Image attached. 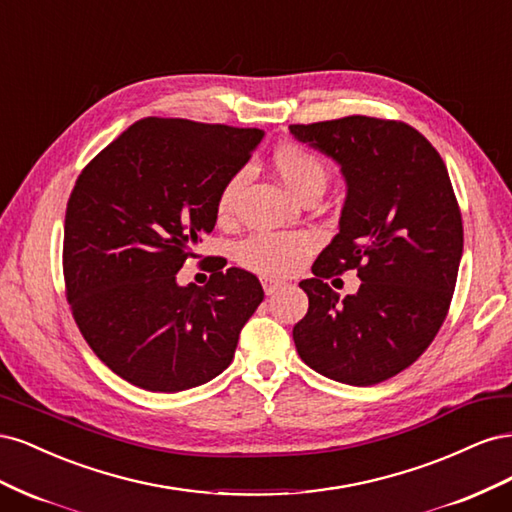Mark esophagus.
<instances>
[{
  "label": "esophagus",
  "instance_id": "1",
  "mask_svg": "<svg viewBox=\"0 0 512 512\" xmlns=\"http://www.w3.org/2000/svg\"><path fill=\"white\" fill-rule=\"evenodd\" d=\"M284 286L282 280H275V277H262V288H265L267 294H273Z\"/></svg>",
  "mask_w": 512,
  "mask_h": 512
}]
</instances>
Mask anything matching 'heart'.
<instances>
[{
	"label": "heart",
	"mask_w": 512,
	"mask_h": 512,
	"mask_svg": "<svg viewBox=\"0 0 512 512\" xmlns=\"http://www.w3.org/2000/svg\"><path fill=\"white\" fill-rule=\"evenodd\" d=\"M275 173L282 177L288 188L301 198L320 196L329 183V166L314 151L299 143H280L271 153ZM245 173H232L215 198V213L220 222H232L237 215L239 194L243 190ZM318 239L312 232H277L260 230L237 245V260L245 269L265 277H286L297 273L307 256L316 250Z\"/></svg>",
	"instance_id": "obj_1"
}]
</instances>
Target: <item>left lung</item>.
<instances>
[{
  "mask_svg": "<svg viewBox=\"0 0 512 512\" xmlns=\"http://www.w3.org/2000/svg\"><path fill=\"white\" fill-rule=\"evenodd\" d=\"M348 183L339 232L299 286L309 309L294 324L301 359L331 380L371 386L421 356L451 307L463 224L444 160L404 121L350 115L294 123ZM354 268L362 286L339 300L326 284Z\"/></svg>",
  "mask_w": 512,
  "mask_h": 512,
  "instance_id": "left-lung-1",
  "label": "left lung"
}]
</instances>
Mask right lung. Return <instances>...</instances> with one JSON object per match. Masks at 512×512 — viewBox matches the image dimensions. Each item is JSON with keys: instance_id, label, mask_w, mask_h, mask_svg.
<instances>
[{"instance_id": "1", "label": "right lung", "mask_w": 512, "mask_h": 512, "mask_svg": "<svg viewBox=\"0 0 512 512\" xmlns=\"http://www.w3.org/2000/svg\"><path fill=\"white\" fill-rule=\"evenodd\" d=\"M262 130L145 117L76 179L64 224V282L98 359L138 389L177 393L230 365L265 292L250 271L205 258L209 282L177 271L213 230L215 198Z\"/></svg>"}]
</instances>
